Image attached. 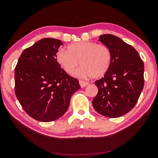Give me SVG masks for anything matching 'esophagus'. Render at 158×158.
<instances>
[{
    "label": "esophagus",
    "mask_w": 158,
    "mask_h": 158,
    "mask_svg": "<svg viewBox=\"0 0 158 158\" xmlns=\"http://www.w3.org/2000/svg\"><path fill=\"white\" fill-rule=\"evenodd\" d=\"M79 84H80V85H81V88H84L85 86H86V85L89 84V83L86 81H81V80H79Z\"/></svg>",
    "instance_id": "34e87169"
}]
</instances>
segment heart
<instances>
[{"label": "heart", "instance_id": "heart-1", "mask_svg": "<svg viewBox=\"0 0 158 158\" xmlns=\"http://www.w3.org/2000/svg\"><path fill=\"white\" fill-rule=\"evenodd\" d=\"M56 60L64 70L73 74L79 65L78 72L81 77L98 79L107 73L112 60L111 51L104 44L94 42H80L69 45L68 51L60 49Z\"/></svg>", "mask_w": 158, "mask_h": 158}]
</instances>
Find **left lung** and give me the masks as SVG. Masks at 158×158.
<instances>
[{"instance_id":"left-lung-1","label":"left lung","mask_w":158,"mask_h":158,"mask_svg":"<svg viewBox=\"0 0 158 158\" xmlns=\"http://www.w3.org/2000/svg\"><path fill=\"white\" fill-rule=\"evenodd\" d=\"M99 40L111 51V66L103 78L95 81L98 93L93 100L99 114L118 118L132 110L144 85V65L135 48L111 34Z\"/></svg>"}]
</instances>
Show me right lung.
Wrapping results in <instances>:
<instances>
[{
  "label": "right lung",
  "instance_id": "obj_1",
  "mask_svg": "<svg viewBox=\"0 0 158 158\" xmlns=\"http://www.w3.org/2000/svg\"><path fill=\"white\" fill-rule=\"evenodd\" d=\"M63 42L43 38L26 48L15 69V92L23 110L41 122L59 118L68 110L79 80L69 76L56 60Z\"/></svg>",
  "mask_w": 158,
  "mask_h": 158
}]
</instances>
